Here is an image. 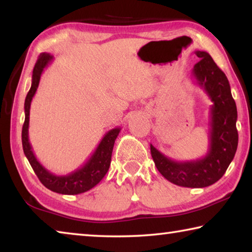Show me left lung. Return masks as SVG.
I'll return each instance as SVG.
<instances>
[{
	"label": "left lung",
	"instance_id": "8db88e82",
	"mask_svg": "<svg viewBox=\"0 0 252 252\" xmlns=\"http://www.w3.org/2000/svg\"><path fill=\"white\" fill-rule=\"evenodd\" d=\"M201 60L193 66L195 82L207 93L210 108L209 149L206 156L190 161H176L150 144L152 159L168 181L186 188H204L223 176L238 147L237 106L227 76L204 51H195Z\"/></svg>",
	"mask_w": 252,
	"mask_h": 252
}]
</instances>
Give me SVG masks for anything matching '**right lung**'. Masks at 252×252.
Listing matches in <instances>:
<instances>
[{
  "label": "right lung",
  "instance_id": "obj_1",
  "mask_svg": "<svg viewBox=\"0 0 252 252\" xmlns=\"http://www.w3.org/2000/svg\"><path fill=\"white\" fill-rule=\"evenodd\" d=\"M53 61V57L48 53H42L35 63L32 74L31 89L28 92L24 102V112L25 120L22 129V146L25 157L31 164L34 172L40 179L42 185L48 188L51 191L61 194H79L87 192L93 187H95L108 172L111 163V156H112L113 146L116 139L120 133L121 127H114V129L106 132L102 138L92 156L89 158L88 161L83 165H81L74 171H72L64 176H57L50 172L41 162L36 159L34 155L31 143L29 140V125H30V108L36 89L39 87L41 75L43 73L45 67H48L51 62Z\"/></svg>",
  "mask_w": 252,
  "mask_h": 252
}]
</instances>
